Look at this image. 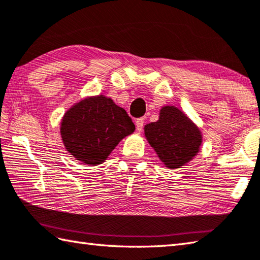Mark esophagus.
<instances>
[{
    "mask_svg": "<svg viewBox=\"0 0 260 260\" xmlns=\"http://www.w3.org/2000/svg\"><path fill=\"white\" fill-rule=\"evenodd\" d=\"M144 123H145V119L144 117H139V119L136 120V126H137V130H138L139 132L143 130V126H144Z\"/></svg>",
    "mask_w": 260,
    "mask_h": 260,
    "instance_id": "1",
    "label": "esophagus"
}]
</instances>
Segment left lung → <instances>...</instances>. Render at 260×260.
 Masks as SVG:
<instances>
[{"instance_id":"8db88e82","label":"left lung","mask_w":260,"mask_h":260,"mask_svg":"<svg viewBox=\"0 0 260 260\" xmlns=\"http://www.w3.org/2000/svg\"><path fill=\"white\" fill-rule=\"evenodd\" d=\"M145 136L169 169H178L188 163L202 145L199 129L174 106H164L159 119L145 126Z\"/></svg>"}]
</instances>
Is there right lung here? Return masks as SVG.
Listing matches in <instances>:
<instances>
[{
    "instance_id": "obj_1",
    "label": "right lung",
    "mask_w": 260,
    "mask_h": 260,
    "mask_svg": "<svg viewBox=\"0 0 260 260\" xmlns=\"http://www.w3.org/2000/svg\"><path fill=\"white\" fill-rule=\"evenodd\" d=\"M134 131L135 124L125 110L103 95L77 103L61 123L67 150L87 165L103 163L117 144Z\"/></svg>"
}]
</instances>
